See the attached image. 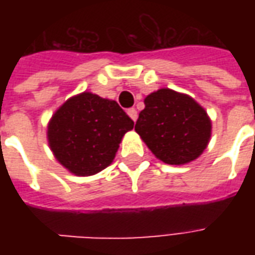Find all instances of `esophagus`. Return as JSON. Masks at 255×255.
<instances>
[{
    "mask_svg": "<svg viewBox=\"0 0 255 255\" xmlns=\"http://www.w3.org/2000/svg\"><path fill=\"white\" fill-rule=\"evenodd\" d=\"M127 113H128V116L131 117L133 122H136V119H138V112L135 111L133 108H131V109H128Z\"/></svg>",
    "mask_w": 255,
    "mask_h": 255,
    "instance_id": "esophagus-1",
    "label": "esophagus"
}]
</instances>
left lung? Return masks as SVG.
I'll return each instance as SVG.
<instances>
[{"instance_id":"8db88e82","label":"left lung","mask_w":255,"mask_h":255,"mask_svg":"<svg viewBox=\"0 0 255 255\" xmlns=\"http://www.w3.org/2000/svg\"><path fill=\"white\" fill-rule=\"evenodd\" d=\"M212 124L206 112L188 95L161 89L144 98L135 131L153 154L171 165L195 160L206 149Z\"/></svg>"}]
</instances>
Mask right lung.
I'll return each mask as SVG.
<instances>
[{
  "label": "right lung",
  "mask_w": 255,
  "mask_h": 255,
  "mask_svg": "<svg viewBox=\"0 0 255 255\" xmlns=\"http://www.w3.org/2000/svg\"><path fill=\"white\" fill-rule=\"evenodd\" d=\"M132 128L116 101L83 93L54 113L47 138L60 164L78 176H90L111 164L124 133Z\"/></svg>",
  "instance_id": "right-lung-1"
}]
</instances>
